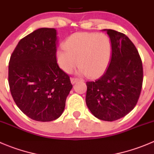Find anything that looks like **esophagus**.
I'll return each instance as SVG.
<instances>
[{
  "instance_id": "obj_1",
  "label": "esophagus",
  "mask_w": 154,
  "mask_h": 154,
  "mask_svg": "<svg viewBox=\"0 0 154 154\" xmlns=\"http://www.w3.org/2000/svg\"><path fill=\"white\" fill-rule=\"evenodd\" d=\"M77 81H78V79L77 78H74V77H71V83H72V84H74V83H77Z\"/></svg>"
}]
</instances>
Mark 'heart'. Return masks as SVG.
<instances>
[{"mask_svg":"<svg viewBox=\"0 0 154 154\" xmlns=\"http://www.w3.org/2000/svg\"><path fill=\"white\" fill-rule=\"evenodd\" d=\"M112 44L108 35L103 32H79L66 39L64 47L56 52L60 68L70 74L78 64L80 75L96 77L105 72L110 63Z\"/></svg>","mask_w":154,"mask_h":154,"instance_id":"1","label":"heart"}]
</instances>
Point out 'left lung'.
<instances>
[{"label": "left lung", "instance_id": "left-lung-1", "mask_svg": "<svg viewBox=\"0 0 154 154\" xmlns=\"http://www.w3.org/2000/svg\"><path fill=\"white\" fill-rule=\"evenodd\" d=\"M112 44L109 67L101 77L86 82V103L97 119L113 122L133 109L142 91L143 68L130 38L114 29H104Z\"/></svg>", "mask_w": 154, "mask_h": 154}]
</instances>
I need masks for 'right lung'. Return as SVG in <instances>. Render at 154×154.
<instances>
[{"instance_id": "obj_1", "label": "right lung", "mask_w": 154, "mask_h": 154, "mask_svg": "<svg viewBox=\"0 0 154 154\" xmlns=\"http://www.w3.org/2000/svg\"><path fill=\"white\" fill-rule=\"evenodd\" d=\"M57 29L39 28L19 41L9 63V85L23 113L37 122L61 116L72 84L56 58Z\"/></svg>"}]
</instances>
